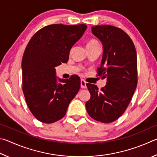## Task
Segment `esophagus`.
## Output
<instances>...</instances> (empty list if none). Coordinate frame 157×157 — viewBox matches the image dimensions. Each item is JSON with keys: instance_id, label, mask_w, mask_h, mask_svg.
I'll return each instance as SVG.
<instances>
[{"instance_id": "esophagus-1", "label": "esophagus", "mask_w": 157, "mask_h": 157, "mask_svg": "<svg viewBox=\"0 0 157 157\" xmlns=\"http://www.w3.org/2000/svg\"><path fill=\"white\" fill-rule=\"evenodd\" d=\"M81 87H82V88H86L87 87V86H86V82L83 79H81Z\"/></svg>"}]
</instances>
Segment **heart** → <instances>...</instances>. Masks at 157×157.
<instances>
[{
	"instance_id": "1",
	"label": "heart",
	"mask_w": 157,
	"mask_h": 157,
	"mask_svg": "<svg viewBox=\"0 0 157 157\" xmlns=\"http://www.w3.org/2000/svg\"><path fill=\"white\" fill-rule=\"evenodd\" d=\"M99 45V43L98 42L97 40L95 39H91L87 43V45H90V46H93V45Z\"/></svg>"
}]
</instances>
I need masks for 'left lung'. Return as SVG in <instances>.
<instances>
[{
	"instance_id": "left-lung-1",
	"label": "left lung",
	"mask_w": 157,
	"mask_h": 157,
	"mask_svg": "<svg viewBox=\"0 0 157 157\" xmlns=\"http://www.w3.org/2000/svg\"><path fill=\"white\" fill-rule=\"evenodd\" d=\"M92 32L103 44L97 73L102 78H107V82L101 90L95 85L87 84L91 97L86 107L92 119L112 123L124 113L136 88V52L130 37L119 27L96 25Z\"/></svg>"
}]
</instances>
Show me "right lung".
Instances as JSON below:
<instances>
[{
	"mask_svg": "<svg viewBox=\"0 0 157 157\" xmlns=\"http://www.w3.org/2000/svg\"><path fill=\"white\" fill-rule=\"evenodd\" d=\"M87 29L84 24L43 27L27 44L22 59L23 92L36 119L45 123L61 119L81 87L80 78H57L55 67L67 63L70 51Z\"/></svg>",
	"mask_w": 157,
	"mask_h": 157,
	"instance_id": "right-lung-1",
	"label": "right lung"
}]
</instances>
